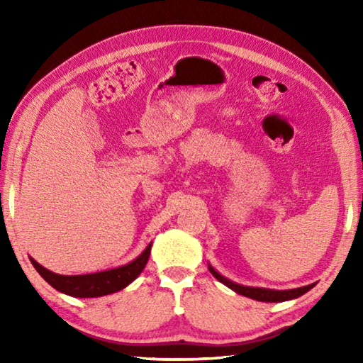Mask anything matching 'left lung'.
<instances>
[{"mask_svg": "<svg viewBox=\"0 0 363 363\" xmlns=\"http://www.w3.org/2000/svg\"><path fill=\"white\" fill-rule=\"evenodd\" d=\"M210 269V272L216 277L220 284H224L225 286H229L230 290H233L238 294H243V296L251 298V299H256V301H262V303H281V301H288V299H293V298H298L301 294H304L311 290L312 285H307V286H301V288H294V290H267V288H255V286H243V285H237L233 284V281L227 280L223 275L218 274L216 270H214L211 266H208Z\"/></svg>", "mask_w": 363, "mask_h": 363, "instance_id": "8db88e82", "label": "left lung"}]
</instances>
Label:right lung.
Returning <instances> with one entry per match:
<instances>
[{
    "label": "right lung",
    "mask_w": 363,
    "mask_h": 363,
    "mask_svg": "<svg viewBox=\"0 0 363 363\" xmlns=\"http://www.w3.org/2000/svg\"><path fill=\"white\" fill-rule=\"evenodd\" d=\"M150 248L152 243L144 250L143 255L136 257L133 262L126 264V266L88 275H59L40 266L35 259L30 261H32L33 267L38 270L41 277L45 279L49 285L56 288L57 291L75 298H97L120 291L125 286L130 285L145 267V264L149 261L150 256Z\"/></svg>",
    "instance_id": "add662e5"
}]
</instances>
